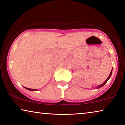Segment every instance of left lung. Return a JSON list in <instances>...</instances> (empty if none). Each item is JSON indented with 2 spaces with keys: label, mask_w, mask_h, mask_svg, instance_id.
<instances>
[{
  "label": "left lung",
  "mask_w": 125,
  "mask_h": 125,
  "mask_svg": "<svg viewBox=\"0 0 125 125\" xmlns=\"http://www.w3.org/2000/svg\"><path fill=\"white\" fill-rule=\"evenodd\" d=\"M112 70H113V68H112V70H111V71H110V74H109V76H108V78L106 79V80H105V82H104V83H103V84H100V85H98V86H97V87H96V88H97V89H98V88H101V87H103V86H104V85H105V84L106 83V82H108V80L109 79H110V76H111V75H112Z\"/></svg>",
  "instance_id": "1"
}]
</instances>
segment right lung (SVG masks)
<instances>
[{
    "label": "right lung",
    "instance_id": "1",
    "mask_svg": "<svg viewBox=\"0 0 125 125\" xmlns=\"http://www.w3.org/2000/svg\"><path fill=\"white\" fill-rule=\"evenodd\" d=\"M25 88V89H28V90H29V91H37L36 89H31V88H27V87H24Z\"/></svg>",
    "mask_w": 125,
    "mask_h": 125
}]
</instances>
